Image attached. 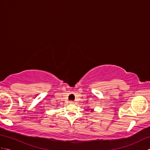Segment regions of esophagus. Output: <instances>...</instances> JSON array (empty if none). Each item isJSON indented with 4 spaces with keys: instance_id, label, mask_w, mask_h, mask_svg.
I'll return each mask as SVG.
<instances>
[{
    "instance_id": "obj_1",
    "label": "esophagus",
    "mask_w": 150,
    "mask_h": 150,
    "mask_svg": "<svg viewBox=\"0 0 150 150\" xmlns=\"http://www.w3.org/2000/svg\"><path fill=\"white\" fill-rule=\"evenodd\" d=\"M69 103H70V104H74V101H72V100L69 101Z\"/></svg>"
}]
</instances>
